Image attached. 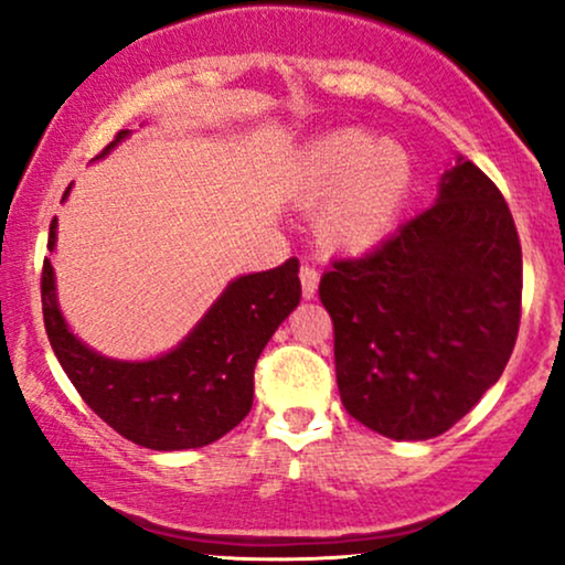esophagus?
Returning <instances> with one entry per match:
<instances>
[{
  "label": "esophagus",
  "mask_w": 565,
  "mask_h": 565,
  "mask_svg": "<svg viewBox=\"0 0 565 565\" xmlns=\"http://www.w3.org/2000/svg\"><path fill=\"white\" fill-rule=\"evenodd\" d=\"M300 284H302V297L305 300H310V297L316 295V289H319V270H316V265H308V263L300 265Z\"/></svg>",
  "instance_id": "obj_1"
}]
</instances>
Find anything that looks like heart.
<instances>
[{
  "label": "heart",
  "mask_w": 565,
  "mask_h": 565,
  "mask_svg": "<svg viewBox=\"0 0 565 565\" xmlns=\"http://www.w3.org/2000/svg\"><path fill=\"white\" fill-rule=\"evenodd\" d=\"M412 183L404 146L361 129H340L305 151L297 172L302 204L323 201L316 228L329 246L364 249L391 231Z\"/></svg>",
  "instance_id": "1"
}]
</instances>
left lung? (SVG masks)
Returning a JSON list of instances; mask_svg holds the SVG:
<instances>
[{"instance_id": "8db88e82", "label": "left lung", "mask_w": 565, "mask_h": 565, "mask_svg": "<svg viewBox=\"0 0 565 565\" xmlns=\"http://www.w3.org/2000/svg\"><path fill=\"white\" fill-rule=\"evenodd\" d=\"M521 291V238L508 201L457 157L436 204L321 276L342 406L395 440L446 433L502 377Z\"/></svg>"}]
</instances>
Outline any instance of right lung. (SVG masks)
Returning <instances> with one entry per match:
<instances>
[{"label": "right lung", "instance_id": "obj_1", "mask_svg": "<svg viewBox=\"0 0 565 565\" xmlns=\"http://www.w3.org/2000/svg\"><path fill=\"white\" fill-rule=\"evenodd\" d=\"M125 135L116 132L103 153ZM47 246H55V217ZM297 302L300 278L289 257L278 268L236 278L172 353L127 364L103 359L68 332L55 302L53 265L47 257L42 265L44 329L63 372L103 423L157 451L206 446L242 423L255 395L257 359Z\"/></svg>", "mask_w": 565, "mask_h": 565}]
</instances>
